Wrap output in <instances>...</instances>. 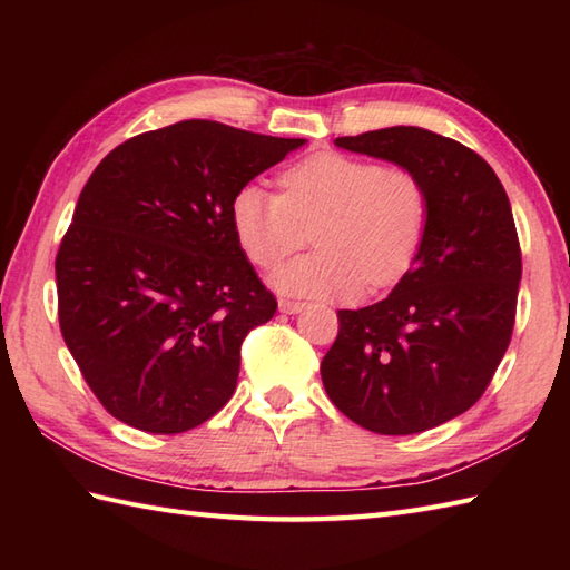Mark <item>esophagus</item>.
Here are the masks:
<instances>
[{
  "label": "esophagus",
  "mask_w": 570,
  "mask_h": 570,
  "mask_svg": "<svg viewBox=\"0 0 570 570\" xmlns=\"http://www.w3.org/2000/svg\"><path fill=\"white\" fill-rule=\"evenodd\" d=\"M304 301H294V298H282L278 301V311L282 313H298V311H304Z\"/></svg>",
  "instance_id": "obj_1"
}]
</instances>
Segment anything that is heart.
Listing matches in <instances>:
<instances>
[{"label": "heart", "instance_id": "b5f03b06", "mask_svg": "<svg viewBox=\"0 0 570 570\" xmlns=\"http://www.w3.org/2000/svg\"><path fill=\"white\" fill-rule=\"evenodd\" d=\"M429 217V188L414 168L333 149L286 166L278 196L245 184L229 200L233 233L259 269H274L316 239L318 249L282 266L274 286L331 301L357 298L367 282H402L426 242Z\"/></svg>", "mask_w": 570, "mask_h": 570}]
</instances>
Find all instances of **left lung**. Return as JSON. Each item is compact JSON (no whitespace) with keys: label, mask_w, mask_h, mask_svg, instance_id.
<instances>
[{"label":"left lung","mask_w":570,"mask_h":570,"mask_svg":"<svg viewBox=\"0 0 570 570\" xmlns=\"http://www.w3.org/2000/svg\"><path fill=\"white\" fill-rule=\"evenodd\" d=\"M335 144L414 168L431 217L419 259L394 292L337 311L323 386L372 433L435 429L485 394L512 341L522 249L510 198L480 154L429 129H374Z\"/></svg>","instance_id":"1"}]
</instances>
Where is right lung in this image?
Instances as JSON below:
<instances>
[{"label":"right lung","mask_w":570,"mask_h":570,"mask_svg":"<svg viewBox=\"0 0 570 570\" xmlns=\"http://www.w3.org/2000/svg\"><path fill=\"white\" fill-rule=\"evenodd\" d=\"M301 144L186 119L95 168L60 239L56 286L60 333L107 414L168 435L229 402L242 341L276 311L229 200Z\"/></svg>","instance_id":"obj_1"}]
</instances>
